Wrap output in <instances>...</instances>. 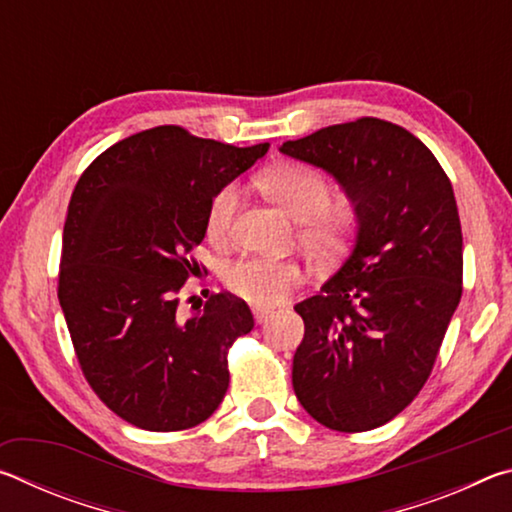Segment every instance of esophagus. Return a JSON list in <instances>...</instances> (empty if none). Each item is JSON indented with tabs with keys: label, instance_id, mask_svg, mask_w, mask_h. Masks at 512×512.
<instances>
[{
	"label": "esophagus",
	"instance_id": "obj_1",
	"mask_svg": "<svg viewBox=\"0 0 512 512\" xmlns=\"http://www.w3.org/2000/svg\"><path fill=\"white\" fill-rule=\"evenodd\" d=\"M253 316H255V323L257 325H264L266 320H268V316H271V309H266V307H253Z\"/></svg>",
	"mask_w": 512,
	"mask_h": 512
}]
</instances>
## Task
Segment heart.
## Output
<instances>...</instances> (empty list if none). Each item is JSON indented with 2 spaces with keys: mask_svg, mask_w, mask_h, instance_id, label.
Segmentation results:
<instances>
[{
  "mask_svg": "<svg viewBox=\"0 0 512 512\" xmlns=\"http://www.w3.org/2000/svg\"><path fill=\"white\" fill-rule=\"evenodd\" d=\"M259 187L291 219L300 221V239L316 253H332L350 235L357 212L350 198H329L323 173L300 162H282L259 176ZM239 201L237 185H225L207 207V237L225 241ZM302 282V266L284 257H244L225 271V284L235 296L257 307L275 305Z\"/></svg>",
  "mask_w": 512,
  "mask_h": 512,
  "instance_id": "heart-1",
  "label": "heart"
}]
</instances>
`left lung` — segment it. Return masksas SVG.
Masks as SVG:
<instances>
[{
    "instance_id": "1",
    "label": "left lung",
    "mask_w": 512,
    "mask_h": 512,
    "mask_svg": "<svg viewBox=\"0 0 512 512\" xmlns=\"http://www.w3.org/2000/svg\"><path fill=\"white\" fill-rule=\"evenodd\" d=\"M280 151L327 171L357 212L352 253L298 302L305 339L293 391L334 431H368L420 393L461 302L463 235L454 189L418 137L363 117Z\"/></svg>"
}]
</instances>
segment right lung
I'll use <instances>...</instances> for the list:
<instances>
[{
  "instance_id": "right-lung-1",
  "label": "right lung",
  "mask_w": 512,
  "mask_h": 512,
  "mask_svg": "<svg viewBox=\"0 0 512 512\" xmlns=\"http://www.w3.org/2000/svg\"><path fill=\"white\" fill-rule=\"evenodd\" d=\"M268 146L239 149L158 126L112 144L76 183L58 300L85 379L121 420L180 431L223 402L228 348L253 329V314L216 293L183 320L176 293L198 268L189 253L205 237L212 196Z\"/></svg>"
}]
</instances>
